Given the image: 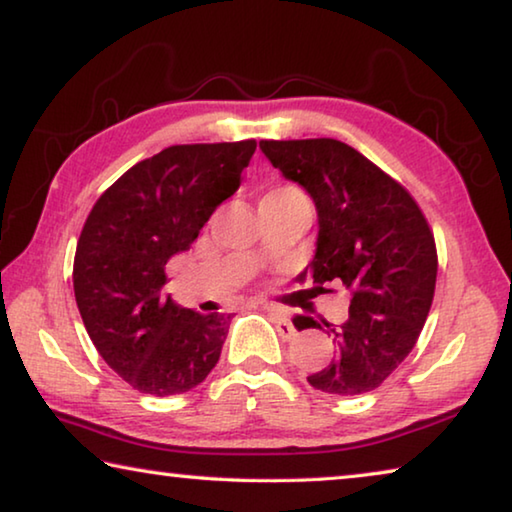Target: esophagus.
Here are the masks:
<instances>
[{
	"instance_id": "esophagus-1",
	"label": "esophagus",
	"mask_w": 512,
	"mask_h": 512,
	"mask_svg": "<svg viewBox=\"0 0 512 512\" xmlns=\"http://www.w3.org/2000/svg\"><path fill=\"white\" fill-rule=\"evenodd\" d=\"M264 311H266L268 316H271V320L275 323L277 332H280L282 339H291V336H296V327L291 325L289 316L284 314L282 309H277V307H264Z\"/></svg>"
}]
</instances>
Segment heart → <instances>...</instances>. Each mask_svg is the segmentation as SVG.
Wrapping results in <instances>:
<instances>
[{"label": "heart", "mask_w": 512, "mask_h": 512, "mask_svg": "<svg viewBox=\"0 0 512 512\" xmlns=\"http://www.w3.org/2000/svg\"><path fill=\"white\" fill-rule=\"evenodd\" d=\"M293 201H307L302 189H298L296 185H275L268 187L266 192L262 194V201H259V207L262 205H280V203H293Z\"/></svg>", "instance_id": "heart-1"}]
</instances>
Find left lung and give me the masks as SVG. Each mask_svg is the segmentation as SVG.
<instances>
[{"mask_svg":"<svg viewBox=\"0 0 512 512\" xmlns=\"http://www.w3.org/2000/svg\"><path fill=\"white\" fill-rule=\"evenodd\" d=\"M284 178L307 189L318 212L316 255L300 273L316 293L336 282L350 291L343 325L323 320L336 354L307 381L329 395H363L409 357L436 289V241L418 203L357 149L329 137L262 140ZM302 329H323L300 316Z\"/></svg>","mask_w":512,"mask_h":512,"instance_id":"8db88e82","label":"left lung"}]
</instances>
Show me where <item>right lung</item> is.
Segmentation results:
<instances>
[{"label":"right lung","mask_w":512,"mask_h":512,"mask_svg":"<svg viewBox=\"0 0 512 512\" xmlns=\"http://www.w3.org/2000/svg\"><path fill=\"white\" fill-rule=\"evenodd\" d=\"M255 149V140L169 146L112 183L83 225L76 305L94 348L135 391L187 393L221 357L230 316L164 298V268L237 192Z\"/></svg>","instance_id":"add662e5"}]
</instances>
